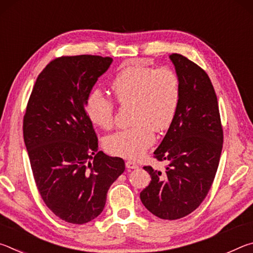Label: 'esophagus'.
<instances>
[{
    "instance_id": "esophagus-1",
    "label": "esophagus",
    "mask_w": 253,
    "mask_h": 253,
    "mask_svg": "<svg viewBox=\"0 0 253 253\" xmlns=\"http://www.w3.org/2000/svg\"><path fill=\"white\" fill-rule=\"evenodd\" d=\"M126 168L129 169H138V164H137V163L134 162V161L128 160L126 162Z\"/></svg>"
}]
</instances>
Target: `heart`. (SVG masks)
<instances>
[{"mask_svg": "<svg viewBox=\"0 0 253 253\" xmlns=\"http://www.w3.org/2000/svg\"><path fill=\"white\" fill-rule=\"evenodd\" d=\"M110 90L123 107H131L130 124L126 129L106 137L107 152L116 156L138 158L152 146L156 132L168 130L177 116L182 100L178 75L168 67L128 65L117 72ZM88 118L96 126L110 129L116 107L108 98L92 91L85 98Z\"/></svg>", "mask_w": 253, "mask_h": 253, "instance_id": "1", "label": "heart"}]
</instances>
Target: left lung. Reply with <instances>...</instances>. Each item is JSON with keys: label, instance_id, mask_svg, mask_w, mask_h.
<instances>
[{"label": "left lung", "instance_id": "8db88e82", "mask_svg": "<svg viewBox=\"0 0 253 253\" xmlns=\"http://www.w3.org/2000/svg\"><path fill=\"white\" fill-rule=\"evenodd\" d=\"M169 58L181 79L182 100L176 118L154 152L156 161L168 165L162 170L145 166L152 181L140 200L160 219L177 220L207 198L219 168L223 127L207 72L182 54Z\"/></svg>", "mask_w": 253, "mask_h": 253}]
</instances>
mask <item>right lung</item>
Listing matches in <instances>:
<instances>
[{"label":"right lung","instance_id":"right-lung-1","mask_svg":"<svg viewBox=\"0 0 253 253\" xmlns=\"http://www.w3.org/2000/svg\"><path fill=\"white\" fill-rule=\"evenodd\" d=\"M113 59L62 55L38 76L23 116V138L34 182L60 219L84 224L97 217L107 192L125 170L121 157L99 152L85 98Z\"/></svg>","mask_w":253,"mask_h":253}]
</instances>
